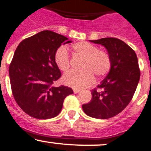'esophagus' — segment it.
Returning <instances> with one entry per match:
<instances>
[{
    "mask_svg": "<svg viewBox=\"0 0 151 151\" xmlns=\"http://www.w3.org/2000/svg\"><path fill=\"white\" fill-rule=\"evenodd\" d=\"M73 91H74V94H77V93L80 92V89H78V88H74V89H73Z\"/></svg>",
    "mask_w": 151,
    "mask_h": 151,
    "instance_id": "1",
    "label": "esophagus"
}]
</instances>
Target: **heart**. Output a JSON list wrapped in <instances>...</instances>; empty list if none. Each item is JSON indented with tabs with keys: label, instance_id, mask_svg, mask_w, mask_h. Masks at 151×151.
Listing matches in <instances>:
<instances>
[{
	"label": "heart",
	"instance_id": "b5f03b06",
	"mask_svg": "<svg viewBox=\"0 0 151 151\" xmlns=\"http://www.w3.org/2000/svg\"><path fill=\"white\" fill-rule=\"evenodd\" d=\"M73 54L83 57L80 71H70L63 77L65 85L72 88H82L88 86L94 81L95 76L98 78L105 77L112 68V58L109 52L98 49L93 44L79 42L71 46ZM56 65L60 71H66L70 68V59L64 46L58 47L53 55Z\"/></svg>",
	"mask_w": 151,
	"mask_h": 151
}]
</instances>
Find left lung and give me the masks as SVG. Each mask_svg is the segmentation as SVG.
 Returning <instances> with one entry per match:
<instances>
[{
  "mask_svg": "<svg viewBox=\"0 0 151 151\" xmlns=\"http://www.w3.org/2000/svg\"><path fill=\"white\" fill-rule=\"evenodd\" d=\"M106 48L112 58L110 71L101 83L91 90V101L83 105L87 115L107 119L120 113L129 104L140 78L136 53L128 45L116 38L91 40Z\"/></svg>",
  "mask_w": 151,
  "mask_h": 151,
  "instance_id": "8db88e82",
  "label": "left lung"
}]
</instances>
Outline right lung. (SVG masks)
<instances>
[{"label":"right lung","mask_w":151,"mask_h":151,"mask_svg":"<svg viewBox=\"0 0 151 151\" xmlns=\"http://www.w3.org/2000/svg\"><path fill=\"white\" fill-rule=\"evenodd\" d=\"M68 39L44 30L24 39L15 50L9 68L11 88L17 104L29 116L54 118L61 112L65 98L73 94L68 86H52L61 77L53 55L62 44L71 42Z\"/></svg>","instance_id":"obj_1"}]
</instances>
